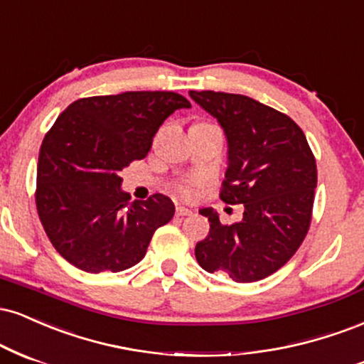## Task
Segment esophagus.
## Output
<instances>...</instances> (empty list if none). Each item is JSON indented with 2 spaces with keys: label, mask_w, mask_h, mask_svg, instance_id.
Wrapping results in <instances>:
<instances>
[{
  "label": "esophagus",
  "mask_w": 364,
  "mask_h": 364,
  "mask_svg": "<svg viewBox=\"0 0 364 364\" xmlns=\"http://www.w3.org/2000/svg\"><path fill=\"white\" fill-rule=\"evenodd\" d=\"M175 215H177V216H191L192 211H191V209L183 208V206H177V209H175Z\"/></svg>",
  "instance_id": "34e87169"
}]
</instances>
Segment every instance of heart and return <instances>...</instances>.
<instances>
[{"instance_id": "1", "label": "heart", "mask_w": 364, "mask_h": 364, "mask_svg": "<svg viewBox=\"0 0 364 364\" xmlns=\"http://www.w3.org/2000/svg\"><path fill=\"white\" fill-rule=\"evenodd\" d=\"M196 183H198V181H196V178H189V181L182 182L181 186H178V192H181L183 198H191V196L194 194Z\"/></svg>"}]
</instances>
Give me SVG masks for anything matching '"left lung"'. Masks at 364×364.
I'll use <instances>...</instances> for the list:
<instances>
[{"label":"left lung","instance_id":"8db88e82","mask_svg":"<svg viewBox=\"0 0 364 364\" xmlns=\"http://www.w3.org/2000/svg\"><path fill=\"white\" fill-rule=\"evenodd\" d=\"M215 115L228 139V170L220 198L243 204L240 223L223 225L211 208L209 235L196 245V259L208 272L237 283L271 276L296 254L311 223L317 164L305 132L272 107L245 95L189 92Z\"/></svg>","mask_w":364,"mask_h":364}]
</instances>
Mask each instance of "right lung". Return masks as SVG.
<instances>
[{
  "label": "right lung",
  "mask_w": 364,
  "mask_h": 364,
  "mask_svg": "<svg viewBox=\"0 0 364 364\" xmlns=\"http://www.w3.org/2000/svg\"><path fill=\"white\" fill-rule=\"evenodd\" d=\"M191 107L175 92H126L73 102L41 144L36 204L54 249L85 272H119L146 254L173 218L164 194L131 203L119 172L143 160L170 114Z\"/></svg>",
  "instance_id": "add662e5"
}]
</instances>
